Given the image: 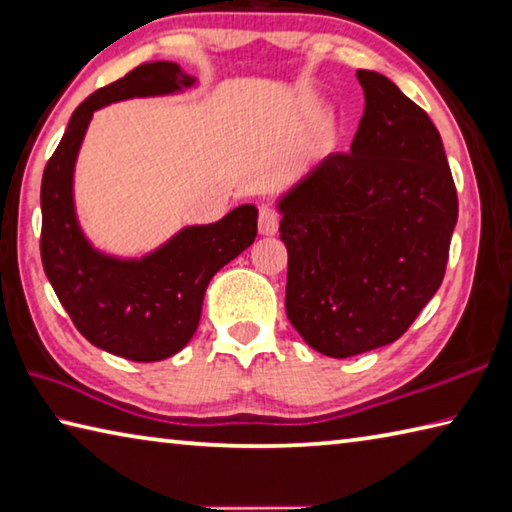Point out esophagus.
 Listing matches in <instances>:
<instances>
[{
  "instance_id": "obj_1",
  "label": "esophagus",
  "mask_w": 512,
  "mask_h": 512,
  "mask_svg": "<svg viewBox=\"0 0 512 512\" xmlns=\"http://www.w3.org/2000/svg\"><path fill=\"white\" fill-rule=\"evenodd\" d=\"M279 220V211L272 209V206H263L261 213H258V231H261L263 236H274V233L279 231Z\"/></svg>"
}]
</instances>
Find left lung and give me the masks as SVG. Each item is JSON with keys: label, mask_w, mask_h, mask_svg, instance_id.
Here are the masks:
<instances>
[{"label": "left lung", "mask_w": 512, "mask_h": 512, "mask_svg": "<svg viewBox=\"0 0 512 512\" xmlns=\"http://www.w3.org/2000/svg\"><path fill=\"white\" fill-rule=\"evenodd\" d=\"M364 114L279 200L285 310L306 344L360 355L407 333L441 288L459 200L441 134L378 71H357Z\"/></svg>", "instance_id": "left-lung-1"}]
</instances>
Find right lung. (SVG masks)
<instances>
[{"mask_svg": "<svg viewBox=\"0 0 512 512\" xmlns=\"http://www.w3.org/2000/svg\"><path fill=\"white\" fill-rule=\"evenodd\" d=\"M195 85L175 62L157 60L96 89L76 107L42 175L40 254L62 308L89 344L132 362H159L191 342L204 292L220 267L256 238L254 204L213 224L184 227L143 258H114L89 245L74 209V166L98 107Z\"/></svg>", "mask_w": 512, "mask_h": 512, "instance_id": "right-lung-1", "label": "right lung"}]
</instances>
